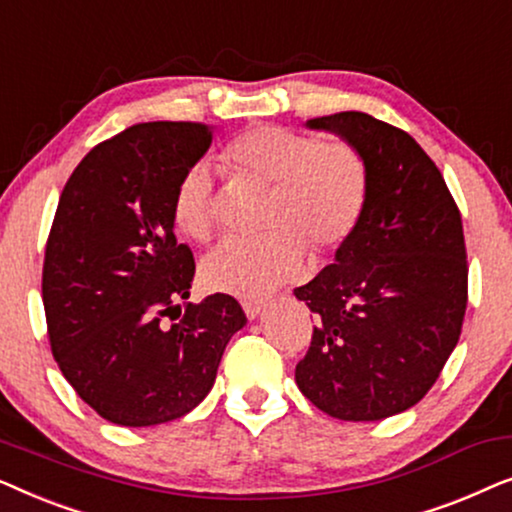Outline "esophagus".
Instances as JSON below:
<instances>
[{
  "mask_svg": "<svg viewBox=\"0 0 512 512\" xmlns=\"http://www.w3.org/2000/svg\"><path fill=\"white\" fill-rule=\"evenodd\" d=\"M242 307H244V314H247L249 319H256V317H261V312L265 310V300H244Z\"/></svg>",
  "mask_w": 512,
  "mask_h": 512,
  "instance_id": "obj_1",
  "label": "esophagus"
}]
</instances>
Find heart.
I'll return each mask as SVG.
<instances>
[{
    "label": "heart",
    "mask_w": 512,
    "mask_h": 512,
    "mask_svg": "<svg viewBox=\"0 0 512 512\" xmlns=\"http://www.w3.org/2000/svg\"><path fill=\"white\" fill-rule=\"evenodd\" d=\"M216 165L242 184L268 188L265 228L251 242H226L202 275L216 291L258 298L303 270L307 247L317 256L338 251L359 228L368 202V167L342 139L286 128H251L216 153ZM172 219L188 240L207 244L219 228L212 179L191 167L172 198Z\"/></svg>",
    "instance_id": "b5f03b06"
}]
</instances>
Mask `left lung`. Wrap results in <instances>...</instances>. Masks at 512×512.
<instances>
[{
	"instance_id": "8db88e82",
	"label": "left lung",
	"mask_w": 512,
	"mask_h": 512,
	"mask_svg": "<svg viewBox=\"0 0 512 512\" xmlns=\"http://www.w3.org/2000/svg\"><path fill=\"white\" fill-rule=\"evenodd\" d=\"M368 167L359 228L296 298L314 314L296 384L326 415L377 422L422 401L457 347L468 303L461 214L408 132L363 111L307 121Z\"/></svg>"
}]
</instances>
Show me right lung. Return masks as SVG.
Wrapping results in <instances>:
<instances>
[{"label": "right lung", "mask_w": 512, "mask_h": 512, "mask_svg": "<svg viewBox=\"0 0 512 512\" xmlns=\"http://www.w3.org/2000/svg\"><path fill=\"white\" fill-rule=\"evenodd\" d=\"M212 137L205 123H137L90 149L60 195L41 275L51 352L118 426L191 412L247 324L226 293L186 303L195 261L174 237L172 198Z\"/></svg>", "instance_id": "right-lung-1"}]
</instances>
